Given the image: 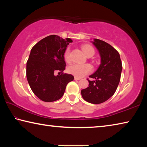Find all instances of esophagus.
<instances>
[{"instance_id": "34e87169", "label": "esophagus", "mask_w": 147, "mask_h": 147, "mask_svg": "<svg viewBox=\"0 0 147 147\" xmlns=\"http://www.w3.org/2000/svg\"><path fill=\"white\" fill-rule=\"evenodd\" d=\"M74 80H80V78H78V77L74 76Z\"/></svg>"}]
</instances>
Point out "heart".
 I'll return each mask as SVG.
<instances>
[{"instance_id":"heart-1","label":"heart","mask_w":147,"mask_h":147,"mask_svg":"<svg viewBox=\"0 0 147 147\" xmlns=\"http://www.w3.org/2000/svg\"><path fill=\"white\" fill-rule=\"evenodd\" d=\"M82 49L87 56L94 55V50L92 46L89 45H84L82 47ZM63 56L66 62H70L71 61L70 49H67L65 51ZM67 71L69 73L73 74L74 76L78 77V78H82V77L91 73L92 67L89 64L74 63L69 67L67 68Z\"/></svg>"}]
</instances>
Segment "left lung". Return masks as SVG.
I'll return each mask as SVG.
<instances>
[{"instance_id":"1","label":"left lung","mask_w":147,"mask_h":147,"mask_svg":"<svg viewBox=\"0 0 147 147\" xmlns=\"http://www.w3.org/2000/svg\"><path fill=\"white\" fill-rule=\"evenodd\" d=\"M93 43L98 49L101 63L95 73L89 76V87L81 91L83 98L89 103L98 104L112 96L120 82L123 66L120 55L106 42L94 39Z\"/></svg>"}]
</instances>
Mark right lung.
I'll list each match as a JSON object with an SVG mask.
<instances>
[{
  "label": "right lung",
  "instance_id": "right-lung-1",
  "mask_svg": "<svg viewBox=\"0 0 147 147\" xmlns=\"http://www.w3.org/2000/svg\"><path fill=\"white\" fill-rule=\"evenodd\" d=\"M70 38L62 39L51 35L42 39L32 47L26 63V78L36 96L44 102H54L63 95L67 84L74 80L71 74L63 73L65 69L64 53ZM56 71L62 72L55 76Z\"/></svg>",
  "mask_w": 147,
  "mask_h": 147
}]
</instances>
